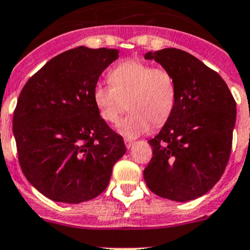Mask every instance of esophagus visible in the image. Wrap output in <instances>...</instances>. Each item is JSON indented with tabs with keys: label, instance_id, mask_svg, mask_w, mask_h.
Returning <instances> with one entry per match:
<instances>
[{
	"label": "esophagus",
	"instance_id": "34e87169",
	"mask_svg": "<svg viewBox=\"0 0 250 250\" xmlns=\"http://www.w3.org/2000/svg\"><path fill=\"white\" fill-rule=\"evenodd\" d=\"M133 145V141L130 140V138H125V146L126 148H131Z\"/></svg>",
	"mask_w": 250,
	"mask_h": 250
}]
</instances>
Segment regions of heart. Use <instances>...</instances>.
Here are the masks:
<instances>
[{
  "mask_svg": "<svg viewBox=\"0 0 250 250\" xmlns=\"http://www.w3.org/2000/svg\"><path fill=\"white\" fill-rule=\"evenodd\" d=\"M108 81L110 86L98 83L93 88V102L101 118L112 125L119 124L126 108L131 110L120 126L126 137H137L150 125L162 126L171 117L177 91L167 69L127 59L109 71Z\"/></svg>",
  "mask_w": 250,
  "mask_h": 250,
  "instance_id": "obj_1",
  "label": "heart"
}]
</instances>
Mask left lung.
<instances>
[{
  "label": "left lung",
  "instance_id": "left-lung-1",
  "mask_svg": "<svg viewBox=\"0 0 250 250\" xmlns=\"http://www.w3.org/2000/svg\"><path fill=\"white\" fill-rule=\"evenodd\" d=\"M145 58L169 70L177 91L171 117L148 141L153 157L143 171L145 181L162 198L192 201L210 191L224 174L236 102L216 71L182 49L148 52Z\"/></svg>",
  "mask_w": 250,
  "mask_h": 250
}]
</instances>
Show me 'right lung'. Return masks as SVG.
<instances>
[{"instance_id":"right-lung-1","label":"right lung","mask_w":250,"mask_h":250,"mask_svg":"<svg viewBox=\"0 0 250 250\" xmlns=\"http://www.w3.org/2000/svg\"><path fill=\"white\" fill-rule=\"evenodd\" d=\"M118 54L113 48L69 49L47 62L19 95L13 115L19 164L52 201L78 204L100 196L125 154L123 137L93 102L101 74Z\"/></svg>"}]
</instances>
